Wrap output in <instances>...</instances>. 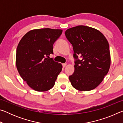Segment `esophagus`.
Returning a JSON list of instances; mask_svg holds the SVG:
<instances>
[{
    "label": "esophagus",
    "mask_w": 123,
    "mask_h": 123,
    "mask_svg": "<svg viewBox=\"0 0 123 123\" xmlns=\"http://www.w3.org/2000/svg\"><path fill=\"white\" fill-rule=\"evenodd\" d=\"M66 66H67V64L66 63H63V64H62V66H63V68L65 67Z\"/></svg>",
    "instance_id": "esophagus-1"
}]
</instances>
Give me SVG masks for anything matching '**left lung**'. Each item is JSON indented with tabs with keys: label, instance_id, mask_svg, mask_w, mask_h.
<instances>
[{
	"label": "left lung",
	"instance_id": "8db88e82",
	"mask_svg": "<svg viewBox=\"0 0 123 123\" xmlns=\"http://www.w3.org/2000/svg\"><path fill=\"white\" fill-rule=\"evenodd\" d=\"M65 35L76 59L74 73L69 77L72 86L80 91L94 89L103 81L111 65L107 39L97 29L84 25L68 29Z\"/></svg>",
	"mask_w": 123,
	"mask_h": 123
}]
</instances>
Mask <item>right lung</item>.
Segmentation results:
<instances>
[{"mask_svg": "<svg viewBox=\"0 0 123 123\" xmlns=\"http://www.w3.org/2000/svg\"><path fill=\"white\" fill-rule=\"evenodd\" d=\"M62 32L61 29H34L22 37L17 48V69L23 80L37 92L54 87L61 72V63L50 59L53 44Z\"/></svg>", "mask_w": 123, "mask_h": 123, "instance_id": "obj_1", "label": "right lung"}]
</instances>
